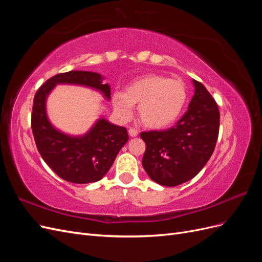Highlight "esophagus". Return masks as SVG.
Segmentation results:
<instances>
[{
	"mask_svg": "<svg viewBox=\"0 0 262 262\" xmlns=\"http://www.w3.org/2000/svg\"><path fill=\"white\" fill-rule=\"evenodd\" d=\"M128 132H129V136H130V137H132V138H134V137H137V136H138V133H139V132H138V130H136V129H133V128H130Z\"/></svg>",
	"mask_w": 262,
	"mask_h": 262,
	"instance_id": "1",
	"label": "esophagus"
}]
</instances>
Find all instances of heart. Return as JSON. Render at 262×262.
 Returning <instances> with one entry per match:
<instances>
[{"instance_id": "1", "label": "heart", "mask_w": 262, "mask_h": 262, "mask_svg": "<svg viewBox=\"0 0 262 262\" xmlns=\"http://www.w3.org/2000/svg\"><path fill=\"white\" fill-rule=\"evenodd\" d=\"M188 98L185 83L158 74H147L126 86L125 92L115 91L112 95L117 115L123 120L133 115L139 104L142 123L150 129H163L175 122Z\"/></svg>"}]
</instances>
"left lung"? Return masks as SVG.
<instances>
[{
  "label": "left lung",
  "mask_w": 262,
  "mask_h": 262,
  "mask_svg": "<svg viewBox=\"0 0 262 262\" xmlns=\"http://www.w3.org/2000/svg\"><path fill=\"white\" fill-rule=\"evenodd\" d=\"M194 95L175 126L142 132L145 153L142 165L148 177L162 186L175 187L192 179L208 163L220 129L217 104L203 84L192 80Z\"/></svg>",
  "instance_id": "8db88e82"
}]
</instances>
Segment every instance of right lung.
I'll list each match as a JSON object with an SVG mask.
<instances>
[{
	"label": "right lung",
	"mask_w": 262,
	"mask_h": 262,
	"mask_svg": "<svg viewBox=\"0 0 262 262\" xmlns=\"http://www.w3.org/2000/svg\"><path fill=\"white\" fill-rule=\"evenodd\" d=\"M57 84L82 85L99 91L110 99V86L102 84V76L87 71H70L46 81L37 91L31 129L39 154L57 175L73 184H90L100 180L112 167L119 150L128 142L124 126L100 118L81 137H72L55 129L46 110L47 97Z\"/></svg>",
	"instance_id": "add662e5"
}]
</instances>
